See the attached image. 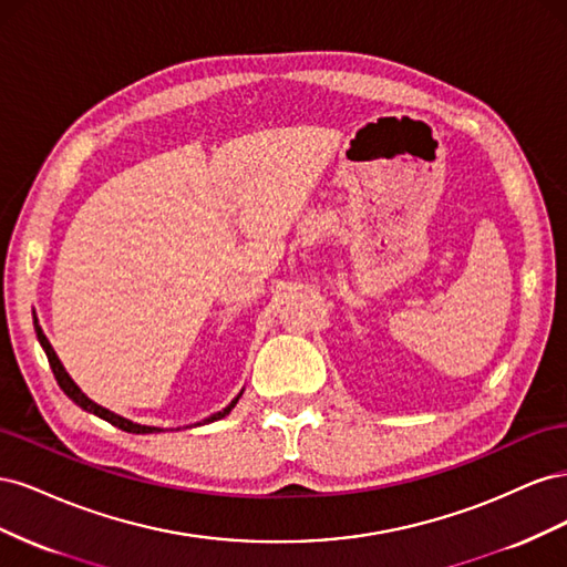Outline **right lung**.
<instances>
[{
	"label": "right lung",
	"instance_id": "obj_1",
	"mask_svg": "<svg viewBox=\"0 0 567 567\" xmlns=\"http://www.w3.org/2000/svg\"><path fill=\"white\" fill-rule=\"evenodd\" d=\"M35 333H38V340H40V346H42V350H44V354H47V359H49V367H51V371H54V375H56V383L61 385V390L68 394V398H71L80 409H84V411H90V414H94V416H99V419H104V421H109L111 425H115V427H120V431H125V433H136V435H148V433H163V427H158V425H142V423H134V421H130V419H125V416H117L115 411H111V409H106V406H101V404H96L94 400H90L87 394H84L80 388H78V383L71 379V375H68V371L63 369V364H61V359L56 357V352H54V348H51V342L47 340V336L42 333V326H40V321H38V317H35ZM241 394H244V390L236 394V398L221 409V411H217V414H210L208 419H203L200 423H213V421H217V419H225L229 411L236 406V402L241 400ZM200 423H194V425H200Z\"/></svg>",
	"mask_w": 567,
	"mask_h": 567
}]
</instances>
